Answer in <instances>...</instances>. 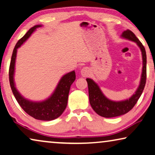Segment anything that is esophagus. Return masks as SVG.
Masks as SVG:
<instances>
[{
  "label": "esophagus",
  "instance_id": "34e87169",
  "mask_svg": "<svg viewBox=\"0 0 155 155\" xmlns=\"http://www.w3.org/2000/svg\"><path fill=\"white\" fill-rule=\"evenodd\" d=\"M81 75L83 77H87V76L89 75L90 74V70H89V68H87V67H85V68H83L81 69Z\"/></svg>",
  "mask_w": 155,
  "mask_h": 155
}]
</instances>
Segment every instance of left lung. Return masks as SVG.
<instances>
[{
    "instance_id": "8db88e82",
    "label": "left lung",
    "mask_w": 155,
    "mask_h": 155,
    "mask_svg": "<svg viewBox=\"0 0 155 155\" xmlns=\"http://www.w3.org/2000/svg\"><path fill=\"white\" fill-rule=\"evenodd\" d=\"M121 37L122 38L134 41L140 48L142 53L143 58V69L141 78L139 86L129 100L124 101H115L108 100L99 87V85L91 78H86L87 85H88L89 101L91 107L94 111L100 116L104 117H114L120 116L128 113L134 107L140 98L146 83V63L147 58L145 49L139 40L136 37L134 33L130 30H127L122 33Z\"/></svg>"
}]
</instances>
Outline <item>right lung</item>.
Here are the masks:
<instances>
[{
	"instance_id": "right-lung-1",
	"label": "right lung",
	"mask_w": 155,
	"mask_h": 155,
	"mask_svg": "<svg viewBox=\"0 0 155 155\" xmlns=\"http://www.w3.org/2000/svg\"><path fill=\"white\" fill-rule=\"evenodd\" d=\"M41 26V25H36L32 27L15 45L12 55L10 69H9V79H10V87L14 96L15 97L18 104L24 109V111L35 119L48 121L53 120L61 116L66 108L70 86L76 79L75 71H72L64 74L61 78L51 95L42 101H33L24 98L16 88L15 81H14L17 48H19L24 41H26L36 28Z\"/></svg>"
}]
</instances>
